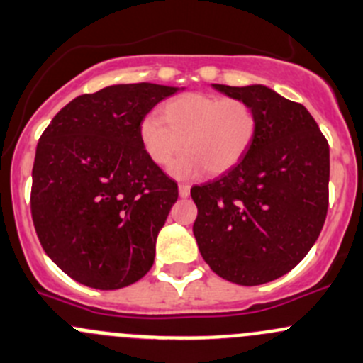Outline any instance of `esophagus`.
Masks as SVG:
<instances>
[{
	"instance_id": "esophagus-1",
	"label": "esophagus",
	"mask_w": 363,
	"mask_h": 363,
	"mask_svg": "<svg viewBox=\"0 0 363 363\" xmlns=\"http://www.w3.org/2000/svg\"><path fill=\"white\" fill-rule=\"evenodd\" d=\"M189 191H191L189 184H184V182H181V184H179V196L181 198H188Z\"/></svg>"
}]
</instances>
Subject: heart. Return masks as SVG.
<instances>
[{"mask_svg":"<svg viewBox=\"0 0 363 363\" xmlns=\"http://www.w3.org/2000/svg\"><path fill=\"white\" fill-rule=\"evenodd\" d=\"M258 134V113L241 98L205 93L179 94L160 108V118H145L139 127L143 150L155 165L172 167L177 177L205 170L217 177L240 163Z\"/></svg>","mask_w":363,"mask_h":363,"instance_id":"b5f03b06","label":"heart"}]
</instances>
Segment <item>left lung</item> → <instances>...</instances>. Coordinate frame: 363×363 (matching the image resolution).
<instances>
[{"instance_id": "obj_1", "label": "left lung", "mask_w": 363, "mask_h": 363, "mask_svg": "<svg viewBox=\"0 0 363 363\" xmlns=\"http://www.w3.org/2000/svg\"><path fill=\"white\" fill-rule=\"evenodd\" d=\"M258 113L246 157L215 181L191 188L193 233L217 276L258 286L294 269L317 241L329 206V145L303 105L265 86L213 84Z\"/></svg>"}]
</instances>
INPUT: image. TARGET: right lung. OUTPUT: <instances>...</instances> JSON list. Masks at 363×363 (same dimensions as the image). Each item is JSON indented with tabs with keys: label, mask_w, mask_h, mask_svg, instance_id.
Here are the masks:
<instances>
[{
	"label": "right lung",
	"mask_w": 363,
	"mask_h": 363,
	"mask_svg": "<svg viewBox=\"0 0 363 363\" xmlns=\"http://www.w3.org/2000/svg\"><path fill=\"white\" fill-rule=\"evenodd\" d=\"M175 91L138 82L81 94L39 138L30 188L35 234L74 281L121 289L153 265L179 189L143 150L139 127Z\"/></svg>",
	"instance_id": "right-lung-1"
}]
</instances>
